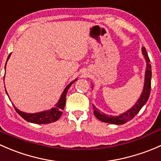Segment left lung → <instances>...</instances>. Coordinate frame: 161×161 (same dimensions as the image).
Returning a JSON list of instances; mask_svg holds the SVG:
<instances>
[{"mask_svg": "<svg viewBox=\"0 0 161 161\" xmlns=\"http://www.w3.org/2000/svg\"><path fill=\"white\" fill-rule=\"evenodd\" d=\"M142 53L145 58L146 63H147V68L145 71V79H144V85L142 92L140 94V98L137 100V102L134 104L131 108L127 110L126 112H123L122 114L116 116H112V115H106V114L101 112L100 111L93 105V109H94V114L96 118L99 120L102 121L104 122L110 124H115V125H122V124L126 123L127 122L131 120L135 117L136 114L140 112L142 106L147 103L150 94V88H151V65L150 64V59H149L148 54L145 47L142 48ZM93 87V85H92Z\"/></svg>", "mask_w": 161, "mask_h": 161, "instance_id": "obj_1", "label": "left lung"}]
</instances>
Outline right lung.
Wrapping results in <instances>:
<instances>
[{
    "label": "right lung",
    "instance_id": "add662e5",
    "mask_svg": "<svg viewBox=\"0 0 161 161\" xmlns=\"http://www.w3.org/2000/svg\"><path fill=\"white\" fill-rule=\"evenodd\" d=\"M11 53L9 54L8 59H7L6 64H7V62H8V59H9L10 56H11ZM5 68H6V65H5V67H4V69H5ZM77 80V78L75 79V80H74L73 81H71L68 85L65 87L64 92H63L62 94H61V96L60 97H59L57 103L54 105L53 108H51L49 109V110L42 111V112H36V113H26V112L20 111L19 109H18L14 105V109H15L16 112H17L18 113H19V115L25 119V120H26L29 122H31V123L48 124V123H51V122H56V121L58 120V119L60 118L61 115H62L63 110H64V107H65L66 95H67V91H68L69 87L72 85L73 83L75 82ZM6 93L8 96V92H7V91H6Z\"/></svg>",
    "mask_w": 161,
    "mask_h": 161
}]
</instances>
